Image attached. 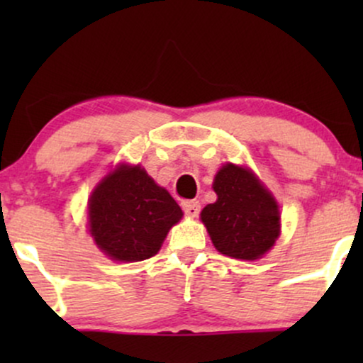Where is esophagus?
Returning a JSON list of instances; mask_svg holds the SVG:
<instances>
[{
  "instance_id": "34e87169",
  "label": "esophagus",
  "mask_w": 363,
  "mask_h": 363,
  "mask_svg": "<svg viewBox=\"0 0 363 363\" xmlns=\"http://www.w3.org/2000/svg\"><path fill=\"white\" fill-rule=\"evenodd\" d=\"M182 210H184V213L187 216H198L199 215V210H201V205H199V201H184L182 203Z\"/></svg>"
}]
</instances>
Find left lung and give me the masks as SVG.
<instances>
[{"label":"left lung","mask_w":363,"mask_h":363,"mask_svg":"<svg viewBox=\"0 0 363 363\" xmlns=\"http://www.w3.org/2000/svg\"><path fill=\"white\" fill-rule=\"evenodd\" d=\"M216 201L201 211V222L216 251L234 259L264 256L280 235V210L273 194L249 169L225 164L213 181Z\"/></svg>","instance_id":"1"}]
</instances>
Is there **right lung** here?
I'll return each instance as SVG.
<instances>
[{
	"label": "right lung",
	"mask_w": 363,
	"mask_h": 363,
	"mask_svg": "<svg viewBox=\"0 0 363 363\" xmlns=\"http://www.w3.org/2000/svg\"><path fill=\"white\" fill-rule=\"evenodd\" d=\"M182 210L140 165L121 164L89 199V230L111 259L136 262L160 251Z\"/></svg>",
	"instance_id": "obj_1"
}]
</instances>
